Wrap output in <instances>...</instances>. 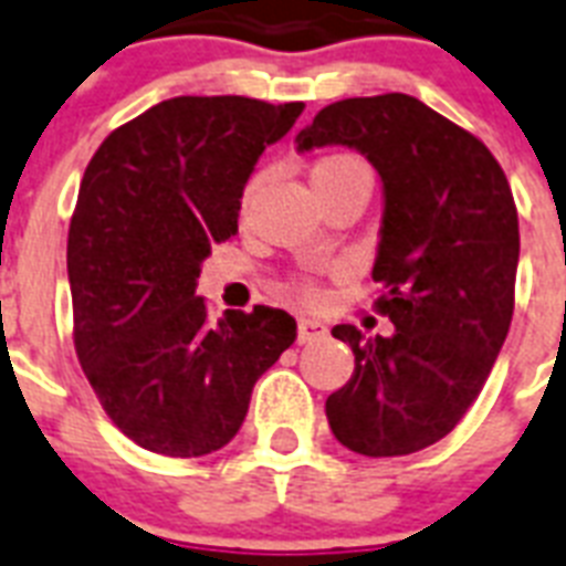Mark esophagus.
<instances>
[{"instance_id":"esophagus-1","label":"esophagus","mask_w":566,"mask_h":566,"mask_svg":"<svg viewBox=\"0 0 566 566\" xmlns=\"http://www.w3.org/2000/svg\"><path fill=\"white\" fill-rule=\"evenodd\" d=\"M328 334L323 319H314V316H298V343H314V339H323Z\"/></svg>"}]
</instances>
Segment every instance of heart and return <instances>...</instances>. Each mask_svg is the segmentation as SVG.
<instances>
[{"label": "heart", "mask_w": 566, "mask_h": 566, "mask_svg": "<svg viewBox=\"0 0 566 566\" xmlns=\"http://www.w3.org/2000/svg\"><path fill=\"white\" fill-rule=\"evenodd\" d=\"M337 168H363L360 159L355 156H325L319 163L314 165V171L311 174H319V171H337Z\"/></svg>", "instance_id": "heart-1"}]
</instances>
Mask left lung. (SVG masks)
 I'll return each mask as SVG.
<instances>
[{"label": "left lung", "mask_w": 566, "mask_h": 566, "mask_svg": "<svg viewBox=\"0 0 566 566\" xmlns=\"http://www.w3.org/2000/svg\"><path fill=\"white\" fill-rule=\"evenodd\" d=\"M331 145L366 156L384 186L371 279L395 331L331 328L355 371L325 416L348 450L407 457L459 424L506 343L517 209L491 150L403 92L328 104L296 136L298 154Z\"/></svg>", "instance_id": "obj_1"}]
</instances>
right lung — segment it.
<instances>
[{
  "label": "right lung",
  "instance_id": "1",
  "mask_svg": "<svg viewBox=\"0 0 566 566\" xmlns=\"http://www.w3.org/2000/svg\"><path fill=\"white\" fill-rule=\"evenodd\" d=\"M302 109L179 95L109 133L86 165L66 247L77 360L145 450L188 459L232 442L255 380L296 339L279 307L214 323L197 279L211 243L238 232L259 156Z\"/></svg>",
  "mask_w": 566,
  "mask_h": 566
}]
</instances>
